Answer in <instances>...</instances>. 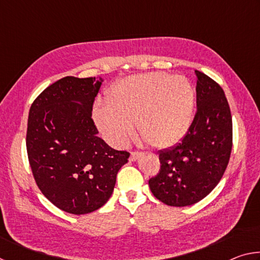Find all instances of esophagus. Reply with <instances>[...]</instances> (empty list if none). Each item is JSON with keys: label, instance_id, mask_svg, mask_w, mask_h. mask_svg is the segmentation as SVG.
<instances>
[{"label": "esophagus", "instance_id": "esophagus-1", "mask_svg": "<svg viewBox=\"0 0 260 260\" xmlns=\"http://www.w3.org/2000/svg\"><path fill=\"white\" fill-rule=\"evenodd\" d=\"M141 156V152L140 151H132L131 152V156H129V160L134 161L138 159V158Z\"/></svg>", "mask_w": 260, "mask_h": 260}]
</instances>
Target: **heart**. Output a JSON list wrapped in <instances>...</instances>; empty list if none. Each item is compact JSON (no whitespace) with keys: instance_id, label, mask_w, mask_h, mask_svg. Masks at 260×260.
<instances>
[{"instance_id":"b5f03b06","label":"heart","mask_w":260,"mask_h":260,"mask_svg":"<svg viewBox=\"0 0 260 260\" xmlns=\"http://www.w3.org/2000/svg\"><path fill=\"white\" fill-rule=\"evenodd\" d=\"M195 91L183 76L164 72L138 74L111 87L107 103L94 110L96 125L113 146H122L133 132L155 148H169L181 140L192 121Z\"/></svg>"}]
</instances>
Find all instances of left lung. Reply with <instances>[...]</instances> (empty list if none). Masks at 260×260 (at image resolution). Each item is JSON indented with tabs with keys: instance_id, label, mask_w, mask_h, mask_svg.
Returning <instances> with one entry per match:
<instances>
[{
	"instance_id": "obj_1",
	"label": "left lung",
	"mask_w": 260,
	"mask_h": 260,
	"mask_svg": "<svg viewBox=\"0 0 260 260\" xmlns=\"http://www.w3.org/2000/svg\"><path fill=\"white\" fill-rule=\"evenodd\" d=\"M197 77V110L181 142L158 152L160 170L149 180L157 200L171 206L195 204L225 173L233 147L231 109L222 88L203 72Z\"/></svg>"
}]
</instances>
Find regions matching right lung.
Returning <instances> with one entry per match:
<instances>
[{"instance_id": "obj_1", "label": "right lung", "mask_w": 260, "mask_h": 260, "mask_svg": "<svg viewBox=\"0 0 260 260\" xmlns=\"http://www.w3.org/2000/svg\"><path fill=\"white\" fill-rule=\"evenodd\" d=\"M101 85V78H61L34 100L28 113L26 149L35 182L52 204L72 214L107 203L129 157L98 136L91 111Z\"/></svg>"}]
</instances>
